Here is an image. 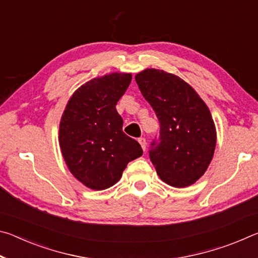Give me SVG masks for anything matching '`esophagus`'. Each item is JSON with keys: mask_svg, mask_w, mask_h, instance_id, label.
<instances>
[{"mask_svg": "<svg viewBox=\"0 0 258 258\" xmlns=\"http://www.w3.org/2000/svg\"><path fill=\"white\" fill-rule=\"evenodd\" d=\"M138 141H139L140 145H141L142 149L146 151V149H147V141H146V139H145V138H140V139L138 140Z\"/></svg>", "mask_w": 258, "mask_h": 258, "instance_id": "34e87169", "label": "esophagus"}]
</instances>
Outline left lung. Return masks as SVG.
I'll use <instances>...</instances> for the list:
<instances>
[{
    "instance_id": "left-lung-1",
    "label": "left lung",
    "mask_w": 258,
    "mask_h": 258,
    "mask_svg": "<svg viewBox=\"0 0 258 258\" xmlns=\"http://www.w3.org/2000/svg\"><path fill=\"white\" fill-rule=\"evenodd\" d=\"M135 81L156 112L160 131L149 151L157 174L174 187H185L202 177L213 159L216 130L206 103L174 74L148 68Z\"/></svg>"
}]
</instances>
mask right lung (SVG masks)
<instances>
[{"label": "right lung", "mask_w": 258, "mask_h": 258, "mask_svg": "<svg viewBox=\"0 0 258 258\" xmlns=\"http://www.w3.org/2000/svg\"><path fill=\"white\" fill-rule=\"evenodd\" d=\"M131 81L132 75L125 73L93 78L75 91L61 117V154L73 175L92 190L112 186L130 161L143 154L123 132L116 110Z\"/></svg>", "instance_id": "1"}]
</instances>
